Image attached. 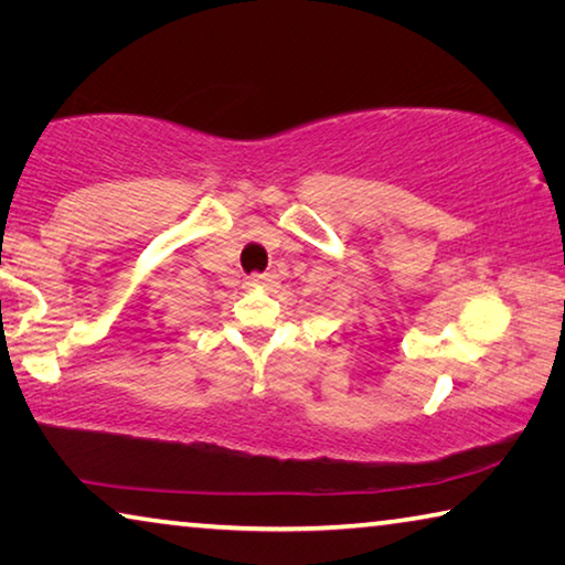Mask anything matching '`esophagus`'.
Segmentation results:
<instances>
[{
  "mask_svg": "<svg viewBox=\"0 0 565 565\" xmlns=\"http://www.w3.org/2000/svg\"><path fill=\"white\" fill-rule=\"evenodd\" d=\"M266 281H269V279H266V276H252V279H248L246 284L248 286H256V289H259V286H264Z\"/></svg>",
  "mask_w": 565,
  "mask_h": 565,
  "instance_id": "34e87169",
  "label": "esophagus"
}]
</instances>
